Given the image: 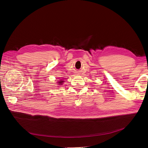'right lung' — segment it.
<instances>
[{"label":"right lung","instance_id":"1","mask_svg":"<svg viewBox=\"0 0 148 148\" xmlns=\"http://www.w3.org/2000/svg\"><path fill=\"white\" fill-rule=\"evenodd\" d=\"M62 82H63V81H60L58 82V84H62Z\"/></svg>","mask_w":148,"mask_h":148}]
</instances>
